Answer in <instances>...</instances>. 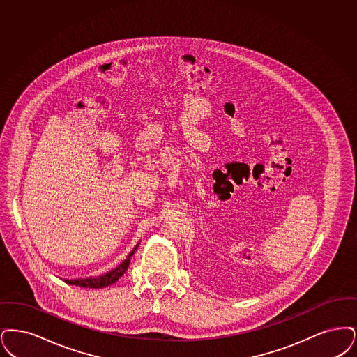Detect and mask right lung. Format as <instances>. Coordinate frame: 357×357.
Segmentation results:
<instances>
[{
	"label": "right lung",
	"instance_id": "right-lung-1",
	"mask_svg": "<svg viewBox=\"0 0 357 357\" xmlns=\"http://www.w3.org/2000/svg\"><path fill=\"white\" fill-rule=\"evenodd\" d=\"M139 244L129 253V256L125 259L123 263L120 264L119 266H116L114 269L109 271L108 273H104V275H101V276H98V278H86V279L73 280L65 279L63 281H65L66 284L78 285V287H82V288H94V289H97V288H105V287H109V285L114 284V282L120 279V278L124 275L125 272H126V269H128V266H129V263H130V256L135 253V250L137 249Z\"/></svg>",
	"mask_w": 357,
	"mask_h": 357
}]
</instances>
